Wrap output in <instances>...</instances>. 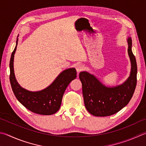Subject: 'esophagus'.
<instances>
[{"label": "esophagus", "mask_w": 146, "mask_h": 146, "mask_svg": "<svg viewBox=\"0 0 146 146\" xmlns=\"http://www.w3.org/2000/svg\"><path fill=\"white\" fill-rule=\"evenodd\" d=\"M84 66L82 64H78L76 67V70L77 71V73H80V71L84 70Z\"/></svg>", "instance_id": "1"}]
</instances>
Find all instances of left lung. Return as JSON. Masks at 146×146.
Returning a JSON list of instances; mask_svg holds the SVG:
<instances>
[{
	"instance_id": "obj_1",
	"label": "left lung",
	"mask_w": 146,
	"mask_h": 146,
	"mask_svg": "<svg viewBox=\"0 0 146 146\" xmlns=\"http://www.w3.org/2000/svg\"><path fill=\"white\" fill-rule=\"evenodd\" d=\"M127 43L131 71L128 78L123 84L112 87L107 86L96 76L87 71H82L79 74L85 107L92 115L105 117L114 114L126 106L133 96L137 85V66L131 50V37L127 39Z\"/></svg>"
}]
</instances>
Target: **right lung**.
I'll return each instance as SVG.
<instances>
[{
    "instance_id": "right-lung-1",
    "label": "right lung",
    "mask_w": 146,
    "mask_h": 146,
    "mask_svg": "<svg viewBox=\"0 0 146 146\" xmlns=\"http://www.w3.org/2000/svg\"><path fill=\"white\" fill-rule=\"evenodd\" d=\"M18 41V36L9 62V80L15 96L18 102L31 112L41 115L54 114L59 110L68 86L76 77L75 68H68L62 71L50 86L41 91H31L23 88L18 83L14 71V57Z\"/></svg>"
}]
</instances>
